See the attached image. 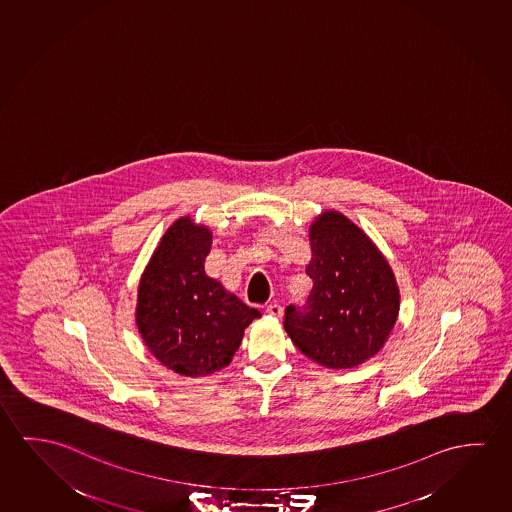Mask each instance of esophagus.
<instances>
[{
    "label": "esophagus",
    "instance_id": "1",
    "mask_svg": "<svg viewBox=\"0 0 512 512\" xmlns=\"http://www.w3.org/2000/svg\"><path fill=\"white\" fill-rule=\"evenodd\" d=\"M266 314L271 315V317H276V319H280L282 314H284V308L280 307L278 303H271V305H268V308H266Z\"/></svg>",
    "mask_w": 512,
    "mask_h": 512
}]
</instances>
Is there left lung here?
<instances>
[{"instance_id": "left-lung-1", "label": "left lung", "mask_w": 512, "mask_h": 512, "mask_svg": "<svg viewBox=\"0 0 512 512\" xmlns=\"http://www.w3.org/2000/svg\"><path fill=\"white\" fill-rule=\"evenodd\" d=\"M314 287L307 307L285 308L284 328L301 353L328 369H353L378 354L394 330L401 294L385 255L339 211L310 225Z\"/></svg>"}]
</instances>
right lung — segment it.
Instances as JSON below:
<instances>
[{
  "mask_svg": "<svg viewBox=\"0 0 512 512\" xmlns=\"http://www.w3.org/2000/svg\"><path fill=\"white\" fill-rule=\"evenodd\" d=\"M211 228L182 216L168 227L138 285L136 326L161 365L202 378L227 367L259 310L205 275Z\"/></svg>",
  "mask_w": 512,
  "mask_h": 512,
  "instance_id": "obj_1",
  "label": "right lung"
}]
</instances>
